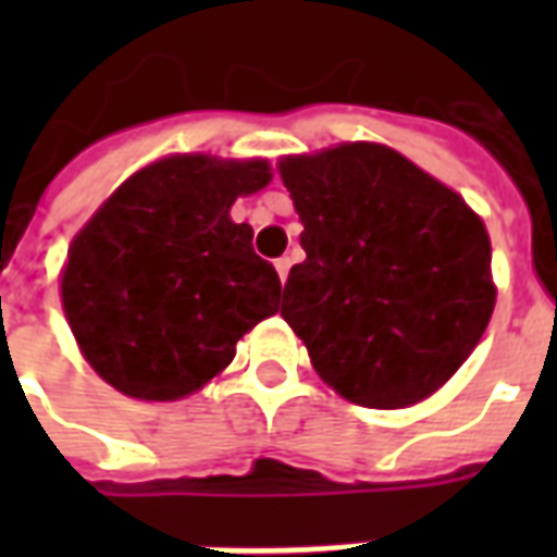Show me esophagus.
I'll list each match as a JSON object with an SVG mask.
<instances>
[{"label": "esophagus", "instance_id": "esophagus-1", "mask_svg": "<svg viewBox=\"0 0 557 557\" xmlns=\"http://www.w3.org/2000/svg\"><path fill=\"white\" fill-rule=\"evenodd\" d=\"M274 269H277V274H280V283H286L288 269H292V260H288V257H280V260L274 262Z\"/></svg>", "mask_w": 557, "mask_h": 557}]
</instances>
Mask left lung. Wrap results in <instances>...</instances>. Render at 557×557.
Listing matches in <instances>:
<instances>
[{"label": "left lung", "mask_w": 557, "mask_h": 557, "mask_svg": "<svg viewBox=\"0 0 557 557\" xmlns=\"http://www.w3.org/2000/svg\"><path fill=\"white\" fill-rule=\"evenodd\" d=\"M306 260L283 321L335 393L379 410L422 401L466 364L494 312L492 243L466 199L381 144L280 161Z\"/></svg>", "instance_id": "1"}]
</instances>
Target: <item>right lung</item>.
<instances>
[{
	"label": "right lung",
	"mask_w": 557,
	"mask_h": 557,
	"mask_svg": "<svg viewBox=\"0 0 557 557\" xmlns=\"http://www.w3.org/2000/svg\"><path fill=\"white\" fill-rule=\"evenodd\" d=\"M269 164L170 156L117 187L74 236L60 280L77 347L124 396L173 401L205 387L236 341L280 309V277L236 225V196Z\"/></svg>",
	"instance_id": "add662e5"
}]
</instances>
